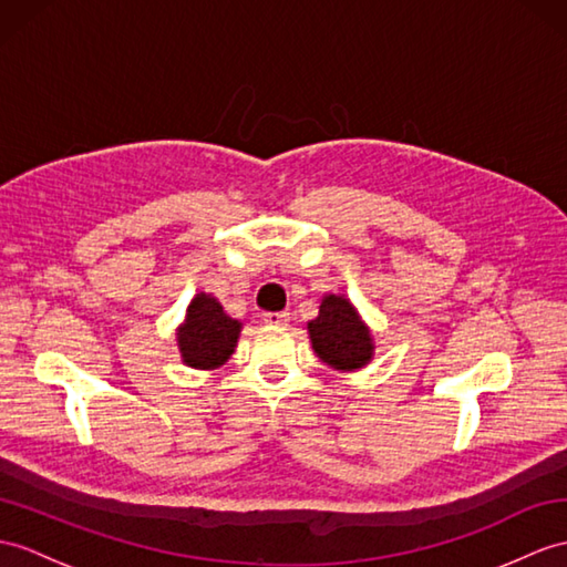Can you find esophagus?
Wrapping results in <instances>:
<instances>
[{
	"label": "esophagus",
	"instance_id": "obj_1",
	"mask_svg": "<svg viewBox=\"0 0 567 567\" xmlns=\"http://www.w3.org/2000/svg\"><path fill=\"white\" fill-rule=\"evenodd\" d=\"M262 321L270 323V326H287L289 313L287 311H266V313H262Z\"/></svg>",
	"mask_w": 567,
	"mask_h": 567
}]
</instances>
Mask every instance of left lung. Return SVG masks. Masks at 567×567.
I'll return each mask as SVG.
<instances>
[{"label":"left lung","mask_w":567,"mask_h":567,"mask_svg":"<svg viewBox=\"0 0 567 567\" xmlns=\"http://www.w3.org/2000/svg\"><path fill=\"white\" fill-rule=\"evenodd\" d=\"M311 348L338 372L362 370L374 358V336L346 295H323L319 316L307 323Z\"/></svg>","instance_id":"left-lung-1"}]
</instances>
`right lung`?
Returning a JSON list of instances; mask_svg holds the SVG:
<instances>
[{"label": "right lung", "mask_w": 567, "mask_h": 567, "mask_svg": "<svg viewBox=\"0 0 567 567\" xmlns=\"http://www.w3.org/2000/svg\"><path fill=\"white\" fill-rule=\"evenodd\" d=\"M244 323L224 311L219 299L197 292L186 309V319L176 328L181 362L193 370H217L239 343Z\"/></svg>", "instance_id": "1"}]
</instances>
